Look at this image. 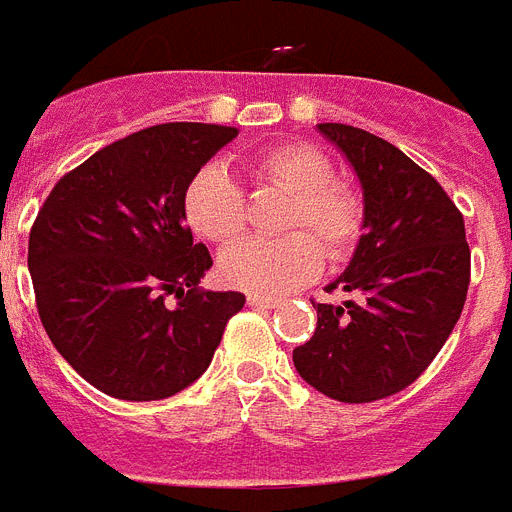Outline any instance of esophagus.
Wrapping results in <instances>:
<instances>
[{"mask_svg": "<svg viewBox=\"0 0 512 512\" xmlns=\"http://www.w3.org/2000/svg\"><path fill=\"white\" fill-rule=\"evenodd\" d=\"M247 302H249V307H263V310H268V307L278 305V297H265V294H249Z\"/></svg>", "mask_w": 512, "mask_h": 512, "instance_id": "1", "label": "esophagus"}]
</instances>
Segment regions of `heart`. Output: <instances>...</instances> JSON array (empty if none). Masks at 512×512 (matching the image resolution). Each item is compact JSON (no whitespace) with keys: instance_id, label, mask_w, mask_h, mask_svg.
Returning a JSON list of instances; mask_svg holds the SVG:
<instances>
[{"instance_id":"heart-1","label":"heart","mask_w":512,"mask_h":512,"mask_svg":"<svg viewBox=\"0 0 512 512\" xmlns=\"http://www.w3.org/2000/svg\"><path fill=\"white\" fill-rule=\"evenodd\" d=\"M263 186L289 194L281 218L284 236L249 239L218 260L223 284L252 294H278L315 278L328 263H344L363 239V194L336 178L334 162L310 144H278L249 160ZM191 231L213 244H231L247 226L244 194L220 165H205L184 191Z\"/></svg>"}]
</instances>
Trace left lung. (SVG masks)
<instances>
[{
    "instance_id": "1",
    "label": "left lung",
    "mask_w": 512,
    "mask_h": 512,
    "mask_svg": "<svg viewBox=\"0 0 512 512\" xmlns=\"http://www.w3.org/2000/svg\"><path fill=\"white\" fill-rule=\"evenodd\" d=\"M318 131L352 162L368 218L350 268L328 286L355 299L313 302L318 326L294 368L331 400L376 402L407 389L444 347L471 284V249L463 213L405 152L344 123Z\"/></svg>"
}]
</instances>
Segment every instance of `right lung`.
Instances as JSON below:
<instances>
[{
	"instance_id": "1",
	"label": "right lung",
	"mask_w": 512,
	"mask_h": 512,
	"mask_svg": "<svg viewBox=\"0 0 512 512\" xmlns=\"http://www.w3.org/2000/svg\"><path fill=\"white\" fill-rule=\"evenodd\" d=\"M236 134L162 123L112 141L65 173L33 220L41 323L70 368L115 400H165L194 384L244 307L242 292L199 286L213 257L184 223L186 186Z\"/></svg>"
}]
</instances>
